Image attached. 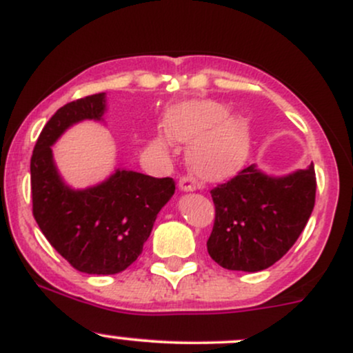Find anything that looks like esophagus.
Wrapping results in <instances>:
<instances>
[{
  "label": "esophagus",
  "mask_w": 353,
  "mask_h": 353,
  "mask_svg": "<svg viewBox=\"0 0 353 353\" xmlns=\"http://www.w3.org/2000/svg\"><path fill=\"white\" fill-rule=\"evenodd\" d=\"M199 185L196 184V181L192 179V177H181L179 179V189L184 190V192H192V190H196Z\"/></svg>",
  "instance_id": "obj_1"
}]
</instances>
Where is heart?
<instances>
[{
  "label": "heart",
  "mask_w": 353,
  "mask_h": 353,
  "mask_svg": "<svg viewBox=\"0 0 353 353\" xmlns=\"http://www.w3.org/2000/svg\"><path fill=\"white\" fill-rule=\"evenodd\" d=\"M222 104L212 101L184 104L174 109L165 119L171 139L189 143L188 161L192 171L204 179L229 176L245 161L250 149L249 125L241 117H228ZM149 149L156 154L168 152L163 137H154Z\"/></svg>",
  "instance_id": "1"
}]
</instances>
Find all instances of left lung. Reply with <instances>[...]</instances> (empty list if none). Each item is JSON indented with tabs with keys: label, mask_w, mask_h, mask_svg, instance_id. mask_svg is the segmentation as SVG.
Here are the masks:
<instances>
[{
	"label": "left lung",
	"mask_w": 353,
	"mask_h": 353,
	"mask_svg": "<svg viewBox=\"0 0 353 353\" xmlns=\"http://www.w3.org/2000/svg\"><path fill=\"white\" fill-rule=\"evenodd\" d=\"M315 169L269 176L252 164L210 190L216 221L208 241L212 261L229 270L259 272L295 244L315 204Z\"/></svg>",
	"instance_id": "left-lung-1"
}]
</instances>
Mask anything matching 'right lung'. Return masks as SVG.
Listing matches in <instances>:
<instances>
[{"instance_id": "right-lung-1", "label": "right lung", "mask_w": 353, "mask_h": 353, "mask_svg": "<svg viewBox=\"0 0 353 353\" xmlns=\"http://www.w3.org/2000/svg\"><path fill=\"white\" fill-rule=\"evenodd\" d=\"M106 92L64 104L43 128L31 156L33 216L44 237L76 270L123 272L143 252L159 210L171 199V177L117 168L106 181L72 189L63 181L51 145L72 124L103 121Z\"/></svg>"}]
</instances>
